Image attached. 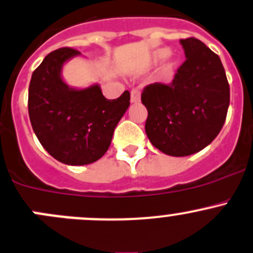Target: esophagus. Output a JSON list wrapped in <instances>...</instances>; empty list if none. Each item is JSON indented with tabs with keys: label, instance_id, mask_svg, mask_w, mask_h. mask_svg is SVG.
Listing matches in <instances>:
<instances>
[{
	"label": "esophagus",
	"instance_id": "esophagus-1",
	"mask_svg": "<svg viewBox=\"0 0 253 253\" xmlns=\"http://www.w3.org/2000/svg\"><path fill=\"white\" fill-rule=\"evenodd\" d=\"M141 101V91L138 89H133L131 91V102L132 104H138Z\"/></svg>",
	"mask_w": 253,
	"mask_h": 253
}]
</instances>
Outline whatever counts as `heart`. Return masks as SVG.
Returning a JSON list of instances; mask_svg holds the SVG:
<instances>
[{"mask_svg": "<svg viewBox=\"0 0 253 253\" xmlns=\"http://www.w3.org/2000/svg\"><path fill=\"white\" fill-rule=\"evenodd\" d=\"M170 54V50L167 48H161L158 50L154 51L152 54V58H151V63L153 65H158L161 64L162 61L166 60L167 58L169 56ZM178 70V60L175 58H170L162 65L161 68V78L167 83H170L171 80L174 79L175 77V73Z\"/></svg>", "mask_w": 253, "mask_h": 253, "instance_id": "obj_1", "label": "heart"}]
</instances>
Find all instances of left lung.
<instances>
[{
    "label": "left lung",
    "instance_id": "8db88e82",
    "mask_svg": "<svg viewBox=\"0 0 253 253\" xmlns=\"http://www.w3.org/2000/svg\"><path fill=\"white\" fill-rule=\"evenodd\" d=\"M185 61L170 85L151 84L142 92L148 111L146 133L168 156L185 157L209 146L221 131L230 87L219 55L197 38L180 39Z\"/></svg>",
    "mask_w": 253,
    "mask_h": 253
}]
</instances>
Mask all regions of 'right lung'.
I'll return each instance as SVG.
<instances>
[{
    "mask_svg": "<svg viewBox=\"0 0 253 253\" xmlns=\"http://www.w3.org/2000/svg\"><path fill=\"white\" fill-rule=\"evenodd\" d=\"M80 54L72 48L49 53L32 74L28 90L29 119L37 138L51 157L68 166L101 158L129 106L128 91L107 100L99 84L77 89L63 80L64 64Z\"/></svg>",
    "mask_w": 253,
    "mask_h": 253,
    "instance_id": "right-lung-1",
    "label": "right lung"
}]
</instances>
